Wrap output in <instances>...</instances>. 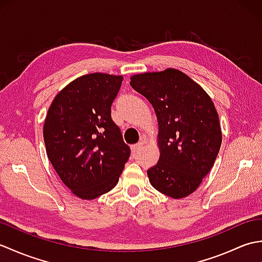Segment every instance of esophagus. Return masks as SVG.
I'll use <instances>...</instances> for the list:
<instances>
[{
	"mask_svg": "<svg viewBox=\"0 0 262 262\" xmlns=\"http://www.w3.org/2000/svg\"><path fill=\"white\" fill-rule=\"evenodd\" d=\"M144 144H145V142H144V141L142 140L141 142H138L137 144H135V145H133V146H132V151H133V153H137V152H140L141 149L143 148Z\"/></svg>",
	"mask_w": 262,
	"mask_h": 262,
	"instance_id": "obj_1",
	"label": "esophagus"
}]
</instances>
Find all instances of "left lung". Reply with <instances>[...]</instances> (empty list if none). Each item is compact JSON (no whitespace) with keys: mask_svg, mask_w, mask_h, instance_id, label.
Returning <instances> with one entry per match:
<instances>
[{"mask_svg":"<svg viewBox=\"0 0 262 262\" xmlns=\"http://www.w3.org/2000/svg\"><path fill=\"white\" fill-rule=\"evenodd\" d=\"M130 85L153 105L160 159L151 185L171 198L193 192L213 168L222 144L219 115L204 89L179 70L136 74Z\"/></svg>","mask_w":262,"mask_h":262,"instance_id":"1","label":"left lung"}]
</instances>
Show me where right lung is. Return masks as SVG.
Masks as SVG:
<instances>
[{
  "instance_id": "add662e5",
  "label": "right lung",
  "mask_w": 262,
  "mask_h": 262,
  "mask_svg": "<svg viewBox=\"0 0 262 262\" xmlns=\"http://www.w3.org/2000/svg\"><path fill=\"white\" fill-rule=\"evenodd\" d=\"M122 76L91 73L60 91L43 125L48 159L75 196L91 200L119 180L130 148L111 119V104Z\"/></svg>"
}]
</instances>
